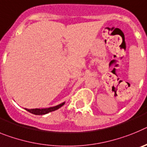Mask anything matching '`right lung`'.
Returning <instances> with one entry per match:
<instances>
[{
    "label": "right lung",
    "instance_id": "add662e5",
    "mask_svg": "<svg viewBox=\"0 0 147 147\" xmlns=\"http://www.w3.org/2000/svg\"><path fill=\"white\" fill-rule=\"evenodd\" d=\"M65 102H63V103H61V104H58L57 106H55V107H49V108H45V109H26V111L29 112L32 114L34 115H45L47 114V113H49V112H53V111H55L57 109H58L59 108H61L62 106L64 105Z\"/></svg>",
    "mask_w": 147,
    "mask_h": 147
}]
</instances>
